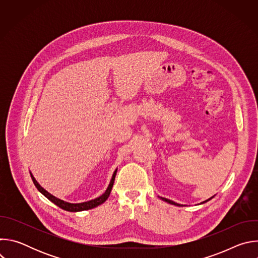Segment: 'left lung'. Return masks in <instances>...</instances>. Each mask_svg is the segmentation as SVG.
Instances as JSON below:
<instances>
[{
  "label": "left lung",
  "instance_id": "left-lung-1",
  "mask_svg": "<svg viewBox=\"0 0 258 258\" xmlns=\"http://www.w3.org/2000/svg\"><path fill=\"white\" fill-rule=\"evenodd\" d=\"M215 196V195H214ZM214 196H212V197H210L209 199H207V200H205V201H203V202H201L200 204H204V203H206V202H208L209 200H211ZM159 197V196H158ZM162 201H165V202H167V203H169V204H171V205H175V206H179V207H181V206H185V205H182V204H178V203H175V202H173V201H171V200H169V199H166V198H163V197H159Z\"/></svg>",
  "mask_w": 258,
  "mask_h": 258
}]
</instances>
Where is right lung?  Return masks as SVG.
<instances>
[{
    "instance_id": "add662e5",
    "label": "right lung",
    "mask_w": 258,
    "mask_h": 258,
    "mask_svg": "<svg viewBox=\"0 0 258 258\" xmlns=\"http://www.w3.org/2000/svg\"><path fill=\"white\" fill-rule=\"evenodd\" d=\"M29 172H30V176H31V178H32V181H33V183H34V186L36 187V189H38L46 198H48L52 203H54L55 205H57L58 207H60V208L66 210V211L78 212V211H84V210H89V209L95 208V207L101 205L102 203H104V202L108 199L110 193H111L112 187H113L115 175H116V172H117V168L114 170V172H113V174H112V177H111V179H110V182H109V185H108L106 191H105L101 196H99V197H97V198H95V199H93V200H90V201H87V202H82V203H70V202H66V201H64V200H61V199L55 197L54 195H52L51 193H49L47 190H45V189L40 185V183L38 182V180L35 179V177H34L33 174L31 173V171H29Z\"/></svg>"
}]
</instances>
